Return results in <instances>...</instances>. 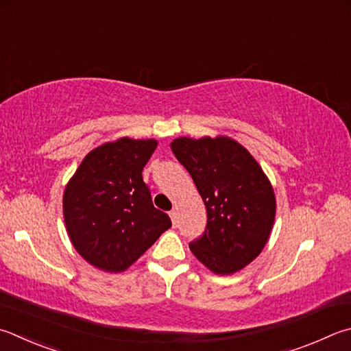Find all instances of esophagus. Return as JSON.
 Segmentation results:
<instances>
[{"instance_id":"obj_1","label":"esophagus","mask_w":351,"mask_h":351,"mask_svg":"<svg viewBox=\"0 0 351 351\" xmlns=\"http://www.w3.org/2000/svg\"><path fill=\"white\" fill-rule=\"evenodd\" d=\"M169 215H170V218H171V222H173V226L176 227V224H178V212H176V210H171Z\"/></svg>"}]
</instances>
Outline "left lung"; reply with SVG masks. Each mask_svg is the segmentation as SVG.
Returning <instances> with one entry per match:
<instances>
[{
    "mask_svg": "<svg viewBox=\"0 0 351 351\" xmlns=\"http://www.w3.org/2000/svg\"><path fill=\"white\" fill-rule=\"evenodd\" d=\"M171 152L207 210L206 232L190 242V250L216 275L244 269L263 252L275 222L269 178L245 147L227 136L176 138Z\"/></svg>",
    "mask_w": 351,
    "mask_h": 351,
    "instance_id": "8db88e82",
    "label": "left lung"
}]
</instances>
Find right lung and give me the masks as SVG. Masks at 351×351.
I'll list each match as a JSON object with an SVG mask.
<instances>
[{"label": "right lung", "mask_w": 351, "mask_h": 351, "mask_svg": "<svg viewBox=\"0 0 351 351\" xmlns=\"http://www.w3.org/2000/svg\"><path fill=\"white\" fill-rule=\"evenodd\" d=\"M155 139L119 138L82 159L62 196L66 228L82 258L104 271L129 269L171 227L154 207L143 169Z\"/></svg>", "instance_id": "obj_1"}]
</instances>
